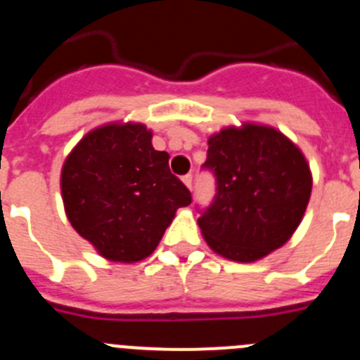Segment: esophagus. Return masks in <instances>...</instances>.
<instances>
[{"label": "esophagus", "mask_w": 360, "mask_h": 360, "mask_svg": "<svg viewBox=\"0 0 360 360\" xmlns=\"http://www.w3.org/2000/svg\"><path fill=\"white\" fill-rule=\"evenodd\" d=\"M183 183L191 190V188H193V174H186V176H183Z\"/></svg>", "instance_id": "1"}]
</instances>
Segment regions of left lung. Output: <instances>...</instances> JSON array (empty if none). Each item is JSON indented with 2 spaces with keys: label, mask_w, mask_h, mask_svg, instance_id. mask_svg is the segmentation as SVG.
<instances>
[{
  "label": "left lung",
  "mask_w": 360,
  "mask_h": 360,
  "mask_svg": "<svg viewBox=\"0 0 360 360\" xmlns=\"http://www.w3.org/2000/svg\"><path fill=\"white\" fill-rule=\"evenodd\" d=\"M216 195L198 226L216 253L255 262L283 246L304 216L311 172L283 134L260 124L225 128L207 141Z\"/></svg>",
  "instance_id": "left-lung-1"
}]
</instances>
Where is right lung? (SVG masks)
Here are the masks:
<instances>
[{
  "label": "right lung",
  "mask_w": 360,
  "mask_h": 360,
  "mask_svg": "<svg viewBox=\"0 0 360 360\" xmlns=\"http://www.w3.org/2000/svg\"><path fill=\"white\" fill-rule=\"evenodd\" d=\"M137 123L89 131L63 165L61 193L73 229L114 262H139L162 240L191 193Z\"/></svg>",
  "instance_id": "obj_1"
}]
</instances>
